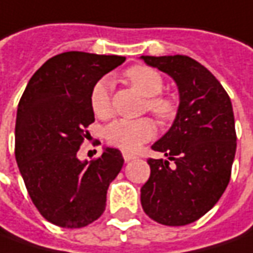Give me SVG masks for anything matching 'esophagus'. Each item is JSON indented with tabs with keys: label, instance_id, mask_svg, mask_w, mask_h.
I'll list each match as a JSON object with an SVG mask.
<instances>
[{
	"label": "esophagus",
	"instance_id": "obj_1",
	"mask_svg": "<svg viewBox=\"0 0 253 253\" xmlns=\"http://www.w3.org/2000/svg\"><path fill=\"white\" fill-rule=\"evenodd\" d=\"M123 158H125V162H130V161L135 159L137 156L133 155V154H130V152H123Z\"/></svg>",
	"mask_w": 253,
	"mask_h": 253
}]
</instances>
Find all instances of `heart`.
I'll list each match as a JSON object with an SVG mask.
<instances>
[{
  "label": "heart",
  "mask_w": 253,
  "mask_h": 253,
  "mask_svg": "<svg viewBox=\"0 0 253 253\" xmlns=\"http://www.w3.org/2000/svg\"><path fill=\"white\" fill-rule=\"evenodd\" d=\"M125 77L141 95L147 97V111L161 122L174 119L177 105L173 99L159 95L163 90V79L156 70L144 65H135L127 69ZM90 104L94 115L101 119L109 118L112 115L111 80L108 77H102L94 84L90 94ZM155 133V123L148 118L137 120L118 119L106 126L105 138L115 147L125 151H135L141 144L151 140Z\"/></svg>",
  "instance_id": "obj_1"
}]
</instances>
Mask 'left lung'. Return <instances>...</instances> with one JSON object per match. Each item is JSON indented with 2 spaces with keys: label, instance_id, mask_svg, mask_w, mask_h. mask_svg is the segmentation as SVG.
<instances>
[{
  "label": "left lung",
  "instance_id": "8db88e82",
  "mask_svg": "<svg viewBox=\"0 0 253 253\" xmlns=\"http://www.w3.org/2000/svg\"><path fill=\"white\" fill-rule=\"evenodd\" d=\"M141 59L168 73L180 94L176 119L152 145L168 159H148L141 205L161 224L185 226L209 212L227 188L237 149L233 105L219 80L190 56Z\"/></svg>",
  "mask_w": 253,
  "mask_h": 253
}]
</instances>
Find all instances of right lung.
Listing matches in <instances>:
<instances>
[{
	"mask_svg": "<svg viewBox=\"0 0 253 253\" xmlns=\"http://www.w3.org/2000/svg\"><path fill=\"white\" fill-rule=\"evenodd\" d=\"M126 61L118 55L69 51L41 66L20 98L15 156L39 212L59 227L88 226L104 213L106 191L119 174V149L104 148L94 161L77 151L94 122L90 94L101 77Z\"/></svg>",
	"mask_w": 253,
	"mask_h": 253,
	"instance_id": "right-lung-1",
	"label": "right lung"
}]
</instances>
